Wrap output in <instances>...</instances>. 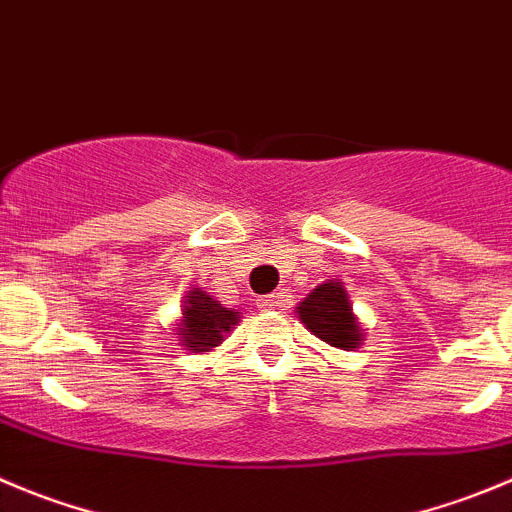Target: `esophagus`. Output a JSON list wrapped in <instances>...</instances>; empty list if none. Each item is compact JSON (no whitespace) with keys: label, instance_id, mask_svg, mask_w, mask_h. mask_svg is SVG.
I'll return each mask as SVG.
<instances>
[{"label":"esophagus","instance_id":"34e87169","mask_svg":"<svg viewBox=\"0 0 512 512\" xmlns=\"http://www.w3.org/2000/svg\"><path fill=\"white\" fill-rule=\"evenodd\" d=\"M285 303H288V298H285L283 293H272V295H265V298H260V308L265 310H278L283 308Z\"/></svg>","mask_w":512,"mask_h":512}]
</instances>
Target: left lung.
<instances>
[{
	"label": "left lung",
	"instance_id": "1",
	"mask_svg": "<svg viewBox=\"0 0 512 512\" xmlns=\"http://www.w3.org/2000/svg\"><path fill=\"white\" fill-rule=\"evenodd\" d=\"M298 318L315 338L331 343V346L353 351L364 341V331L353 315L343 283H323L298 305Z\"/></svg>",
	"mask_w": 512,
	"mask_h": 512
}]
</instances>
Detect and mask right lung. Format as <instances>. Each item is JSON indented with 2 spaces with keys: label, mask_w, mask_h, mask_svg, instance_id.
Here are the masks:
<instances>
[{
  "label": "right lung",
  "mask_w": 512,
  "mask_h": 512,
  "mask_svg": "<svg viewBox=\"0 0 512 512\" xmlns=\"http://www.w3.org/2000/svg\"><path fill=\"white\" fill-rule=\"evenodd\" d=\"M237 323H240V315L232 308H224L219 300L207 295V290L191 288L184 295V310H181L176 336L186 351L204 353L219 346Z\"/></svg>",
  "instance_id": "add662e5"
}]
</instances>
